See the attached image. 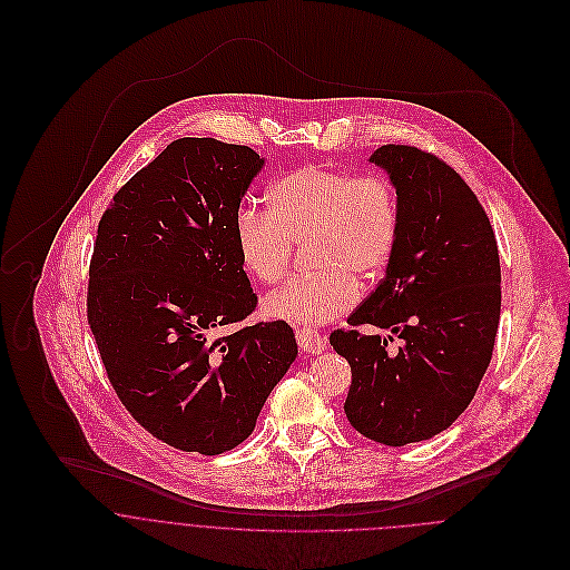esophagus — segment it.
I'll return each mask as SVG.
<instances>
[{
  "label": "esophagus",
  "instance_id": "esophagus-1",
  "mask_svg": "<svg viewBox=\"0 0 570 570\" xmlns=\"http://www.w3.org/2000/svg\"><path fill=\"white\" fill-rule=\"evenodd\" d=\"M296 342L303 351L323 353L326 348V337L314 328H296Z\"/></svg>",
  "mask_w": 570,
  "mask_h": 570
}]
</instances>
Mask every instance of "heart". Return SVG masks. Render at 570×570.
<instances>
[{
    "instance_id": "1",
    "label": "heart",
    "mask_w": 570,
    "mask_h": 570,
    "mask_svg": "<svg viewBox=\"0 0 570 570\" xmlns=\"http://www.w3.org/2000/svg\"><path fill=\"white\" fill-rule=\"evenodd\" d=\"M312 244L316 274H296L263 298L269 318L323 325L360 301L355 276L377 278L400 239V199L384 175H355L316 164L294 168L267 190V210L244 206L235 242L245 272L276 283L294 244Z\"/></svg>"
}]
</instances>
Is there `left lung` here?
Masks as SVG:
<instances>
[{
  "label": "left lung",
  "instance_id": "1",
  "mask_svg": "<svg viewBox=\"0 0 570 570\" xmlns=\"http://www.w3.org/2000/svg\"><path fill=\"white\" fill-rule=\"evenodd\" d=\"M384 168L400 199V239L386 276L328 342L351 364L348 423L371 441L432 439L470 406L488 371L500 321L498 245L479 197L436 156L384 145ZM405 340L387 351L392 333Z\"/></svg>",
  "mask_w": 570,
  "mask_h": 570
}]
</instances>
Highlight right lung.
Returning <instances> with one entry per match:
<instances>
[{"label":"right lung","instance_id":"right-lung-1","mask_svg":"<svg viewBox=\"0 0 570 570\" xmlns=\"http://www.w3.org/2000/svg\"><path fill=\"white\" fill-rule=\"evenodd\" d=\"M263 164L249 147L179 138L98 224L87 323L107 377L147 432L184 452L237 448L298 355L283 321L235 328L256 307L235 219Z\"/></svg>","mask_w":570,"mask_h":570}]
</instances>
